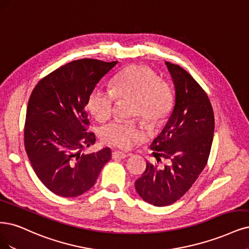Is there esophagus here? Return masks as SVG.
I'll use <instances>...</instances> for the list:
<instances>
[{
    "instance_id": "1",
    "label": "esophagus",
    "mask_w": 249,
    "mask_h": 249,
    "mask_svg": "<svg viewBox=\"0 0 249 249\" xmlns=\"http://www.w3.org/2000/svg\"><path fill=\"white\" fill-rule=\"evenodd\" d=\"M128 156H130V153H125V152H122V151H113L112 152V159H114V160L124 159Z\"/></svg>"
}]
</instances>
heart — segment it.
<instances>
[{"label":"heart","instance_id":"obj_1","mask_svg":"<svg viewBox=\"0 0 249 249\" xmlns=\"http://www.w3.org/2000/svg\"><path fill=\"white\" fill-rule=\"evenodd\" d=\"M116 100H133L130 115L152 125L169 114L174 97L169 83L160 79L150 68L131 65L114 77L111 89L96 88L91 90L88 109L98 122H106L113 115ZM142 137V127L135 121H115L101 130L103 142L123 149L130 148Z\"/></svg>","mask_w":249,"mask_h":249}]
</instances>
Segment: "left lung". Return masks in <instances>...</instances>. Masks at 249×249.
Segmentation results:
<instances>
[{"mask_svg":"<svg viewBox=\"0 0 249 249\" xmlns=\"http://www.w3.org/2000/svg\"><path fill=\"white\" fill-rule=\"evenodd\" d=\"M175 85V106L164 130L150 145L157 161L165 158L170 166L159 168L146 161L136 180L141 198L154 206H168L193 186L206 166L214 132V113L201 85L178 65L166 62Z\"/></svg>","mask_w":249,"mask_h":249,"instance_id":"left-lung-1","label":"left lung"}]
</instances>
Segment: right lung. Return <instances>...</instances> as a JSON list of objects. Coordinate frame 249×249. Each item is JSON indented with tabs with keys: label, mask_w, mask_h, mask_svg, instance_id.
Instances as JSON below:
<instances>
[{
	"label": "right lung",
	"mask_w": 249,
	"mask_h": 249,
	"mask_svg": "<svg viewBox=\"0 0 249 249\" xmlns=\"http://www.w3.org/2000/svg\"><path fill=\"white\" fill-rule=\"evenodd\" d=\"M118 62L82 58L43 77L29 100L24 147L32 167L50 192L72 198L95 185L111 149L81 153L96 141L85 106L96 84Z\"/></svg>",
	"instance_id": "right-lung-1"
}]
</instances>
